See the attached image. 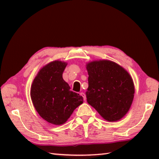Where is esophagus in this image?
I'll use <instances>...</instances> for the list:
<instances>
[{"label": "esophagus", "mask_w": 159, "mask_h": 159, "mask_svg": "<svg viewBox=\"0 0 159 159\" xmlns=\"http://www.w3.org/2000/svg\"><path fill=\"white\" fill-rule=\"evenodd\" d=\"M80 96H81L83 98V100L85 101V100H86V99H87V98H86V96H85V94L83 92H81V93H80Z\"/></svg>", "instance_id": "34e87169"}]
</instances>
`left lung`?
Returning <instances> with one entry per match:
<instances>
[{
	"label": "left lung",
	"instance_id": "left-lung-1",
	"mask_svg": "<svg viewBox=\"0 0 159 159\" xmlns=\"http://www.w3.org/2000/svg\"><path fill=\"white\" fill-rule=\"evenodd\" d=\"M87 101L104 120L116 121L125 116L133 103V79L119 64L109 60L87 63Z\"/></svg>",
	"mask_w": 159,
	"mask_h": 159
}]
</instances>
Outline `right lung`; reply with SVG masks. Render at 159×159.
<instances>
[{"instance_id":"add662e5","label":"right lung","mask_w":159,"mask_h":159,"mask_svg":"<svg viewBox=\"0 0 159 159\" xmlns=\"http://www.w3.org/2000/svg\"><path fill=\"white\" fill-rule=\"evenodd\" d=\"M67 63L53 61L40 69L31 87V98L41 117L54 125L66 122L75 109L83 102L79 93L70 91L63 79Z\"/></svg>"}]
</instances>
